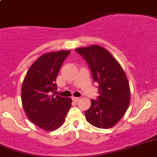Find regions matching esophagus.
Masks as SVG:
<instances>
[{"mask_svg": "<svg viewBox=\"0 0 157 157\" xmlns=\"http://www.w3.org/2000/svg\"><path fill=\"white\" fill-rule=\"evenodd\" d=\"M72 100H73L74 101H75V102H77V101H78L80 100L79 98H78V97H73L72 98Z\"/></svg>", "mask_w": 157, "mask_h": 157, "instance_id": "esophagus-1", "label": "esophagus"}]
</instances>
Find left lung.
Segmentation results:
<instances>
[{
	"label": "left lung",
	"instance_id": "obj_1",
	"mask_svg": "<svg viewBox=\"0 0 157 157\" xmlns=\"http://www.w3.org/2000/svg\"><path fill=\"white\" fill-rule=\"evenodd\" d=\"M89 66L93 80L98 82L99 96L92 99L85 111L90 124L109 128L117 124L126 112L130 101L127 77L117 60L102 47L92 45L75 49Z\"/></svg>",
	"mask_w": 157,
	"mask_h": 157
}]
</instances>
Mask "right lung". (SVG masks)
<instances>
[{
	"label": "right lung",
	"instance_id": "add662e5",
	"mask_svg": "<svg viewBox=\"0 0 157 157\" xmlns=\"http://www.w3.org/2000/svg\"><path fill=\"white\" fill-rule=\"evenodd\" d=\"M70 51L41 56L28 71L21 88L24 109L29 120L44 130L53 131L64 122L71 106V98L56 95V79Z\"/></svg>",
	"mask_w": 157,
	"mask_h": 157
}]
</instances>
